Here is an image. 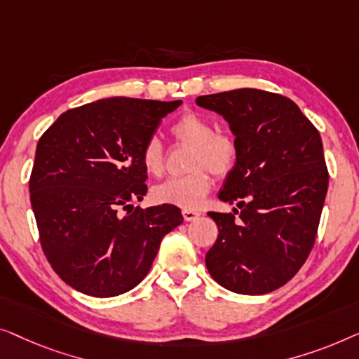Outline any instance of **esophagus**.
I'll return each mask as SVG.
<instances>
[{"label": "esophagus", "mask_w": 359, "mask_h": 359, "mask_svg": "<svg viewBox=\"0 0 359 359\" xmlns=\"http://www.w3.org/2000/svg\"><path fill=\"white\" fill-rule=\"evenodd\" d=\"M182 215H184L185 221H195V219L200 218L198 211H194V210H184V211H182Z\"/></svg>", "instance_id": "obj_1"}]
</instances>
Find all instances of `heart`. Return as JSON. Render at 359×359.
Wrapping results in <instances>:
<instances>
[{
    "mask_svg": "<svg viewBox=\"0 0 359 359\" xmlns=\"http://www.w3.org/2000/svg\"><path fill=\"white\" fill-rule=\"evenodd\" d=\"M177 140L194 146L190 168L194 172L182 177L168 179L153 189V198L158 203L174 205L180 208H198L213 185L210 172L226 175L234 168L237 159V143L228 133H216L215 125L203 115L189 112L172 125ZM141 163L148 174L159 175L164 169V148L159 138L151 136L141 151Z\"/></svg>",
    "mask_w": 359,
    "mask_h": 359,
    "instance_id": "1",
    "label": "heart"
}]
</instances>
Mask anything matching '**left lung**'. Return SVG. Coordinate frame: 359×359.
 I'll return each instance as SVG.
<instances>
[{"instance_id": "left-lung-1", "label": "left lung", "mask_w": 359, "mask_h": 359, "mask_svg": "<svg viewBox=\"0 0 359 359\" xmlns=\"http://www.w3.org/2000/svg\"><path fill=\"white\" fill-rule=\"evenodd\" d=\"M221 115L237 159L219 191L232 213L210 211L219 234L205 262L216 283L237 294H266L290 281L314 245L329 187L317 128L285 95L234 89L201 95Z\"/></svg>"}]
</instances>
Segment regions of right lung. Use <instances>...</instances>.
<instances>
[{
  "mask_svg": "<svg viewBox=\"0 0 359 359\" xmlns=\"http://www.w3.org/2000/svg\"><path fill=\"white\" fill-rule=\"evenodd\" d=\"M180 104L100 99L67 110L39 140L29 190L40 242L60 278L83 294L133 290L184 221L174 205H130L148 190L143 146Z\"/></svg>",
  "mask_w": 359,
  "mask_h": 359,
  "instance_id": "obj_1",
  "label": "right lung"
}]
</instances>
